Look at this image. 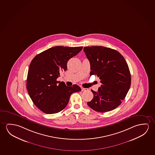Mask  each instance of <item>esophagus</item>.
Listing matches in <instances>:
<instances>
[{
  "label": "esophagus",
  "instance_id": "obj_1",
  "mask_svg": "<svg viewBox=\"0 0 155 155\" xmlns=\"http://www.w3.org/2000/svg\"><path fill=\"white\" fill-rule=\"evenodd\" d=\"M88 91V88H81V91H83V92H84V91Z\"/></svg>",
  "mask_w": 155,
  "mask_h": 155
}]
</instances>
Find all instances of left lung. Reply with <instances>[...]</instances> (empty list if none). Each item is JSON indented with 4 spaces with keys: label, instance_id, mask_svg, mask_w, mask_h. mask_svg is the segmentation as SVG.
I'll return each mask as SVG.
<instances>
[{
    "label": "left lung",
    "instance_id": "8db88e82",
    "mask_svg": "<svg viewBox=\"0 0 155 155\" xmlns=\"http://www.w3.org/2000/svg\"><path fill=\"white\" fill-rule=\"evenodd\" d=\"M84 51L90 62V75L99 77L101 86L92 90L93 99L87 103L95 111L114 110L124 100L131 84V76L124 56L117 50L102 46L85 47Z\"/></svg>",
    "mask_w": 155,
    "mask_h": 155
}]
</instances>
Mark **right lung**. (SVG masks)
I'll use <instances>...</instances> for the list:
<instances>
[{
    "label": "right lung",
    "instance_id": "obj_1",
    "mask_svg": "<svg viewBox=\"0 0 155 155\" xmlns=\"http://www.w3.org/2000/svg\"><path fill=\"white\" fill-rule=\"evenodd\" d=\"M83 47L56 46L36 55L29 67L27 89L36 107L46 114L61 112L67 106L72 93L81 90L76 84L67 86L57 81L66 71L67 63Z\"/></svg>",
    "mask_w": 155,
    "mask_h": 155
}]
</instances>
